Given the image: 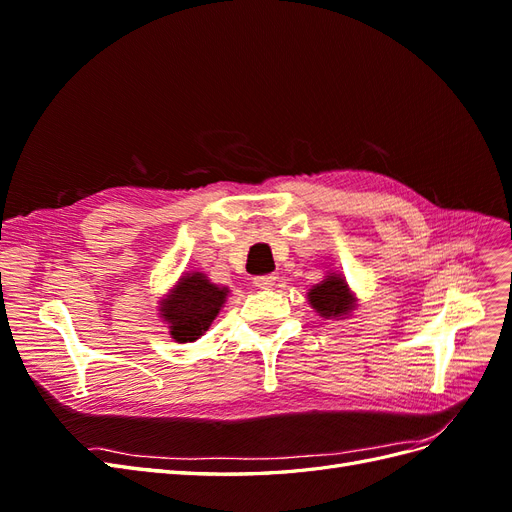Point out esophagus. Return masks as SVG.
Segmentation results:
<instances>
[{"label":"esophagus","mask_w":512,"mask_h":512,"mask_svg":"<svg viewBox=\"0 0 512 512\" xmlns=\"http://www.w3.org/2000/svg\"><path fill=\"white\" fill-rule=\"evenodd\" d=\"M277 282V277L275 275H258V277H254V284L260 288V290H269L273 284Z\"/></svg>","instance_id":"1"}]
</instances>
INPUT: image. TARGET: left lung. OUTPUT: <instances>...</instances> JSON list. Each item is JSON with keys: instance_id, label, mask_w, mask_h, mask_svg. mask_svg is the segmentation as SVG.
<instances>
[{"instance_id": "obj_1", "label": "left lung", "mask_w": 512, "mask_h": 512, "mask_svg": "<svg viewBox=\"0 0 512 512\" xmlns=\"http://www.w3.org/2000/svg\"><path fill=\"white\" fill-rule=\"evenodd\" d=\"M307 299L322 318H344L356 305L352 290L339 273H329L324 277L320 284L307 292Z\"/></svg>"}]
</instances>
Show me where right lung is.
Returning a JSON list of instances; mask_svg holds the SVG:
<instances>
[{
  "instance_id": "1",
  "label": "right lung",
  "mask_w": 512,
  "mask_h": 512,
  "mask_svg": "<svg viewBox=\"0 0 512 512\" xmlns=\"http://www.w3.org/2000/svg\"><path fill=\"white\" fill-rule=\"evenodd\" d=\"M226 297L228 288L211 284L205 273H183L166 299L160 301V318L168 324L175 342H196L220 314Z\"/></svg>"
}]
</instances>
